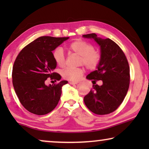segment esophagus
Here are the masks:
<instances>
[{
	"instance_id": "esophagus-1",
	"label": "esophagus",
	"mask_w": 149,
	"mask_h": 149,
	"mask_svg": "<svg viewBox=\"0 0 149 149\" xmlns=\"http://www.w3.org/2000/svg\"><path fill=\"white\" fill-rule=\"evenodd\" d=\"M69 83L71 85H74V84H77L79 83V81H69Z\"/></svg>"
}]
</instances>
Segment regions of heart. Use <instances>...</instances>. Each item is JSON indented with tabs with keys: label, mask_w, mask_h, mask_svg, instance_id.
<instances>
[{
	"label": "heart",
	"mask_w": 149,
	"mask_h": 149,
	"mask_svg": "<svg viewBox=\"0 0 149 149\" xmlns=\"http://www.w3.org/2000/svg\"><path fill=\"white\" fill-rule=\"evenodd\" d=\"M70 52L80 56L79 64H84L87 68L95 69L98 66L101 60L100 53L94 50V46L90 42L83 39H77L71 42L69 45ZM53 58L56 64L60 67H64L66 64V58L62 48L58 47L53 52ZM84 73L82 68L68 67L62 71V76L68 80L78 81Z\"/></svg>",
	"instance_id": "b5f03b06"
}]
</instances>
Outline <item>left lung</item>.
Masks as SVG:
<instances>
[{
  "instance_id": "left-lung-1",
  "label": "left lung",
  "mask_w": 149,
  "mask_h": 149,
  "mask_svg": "<svg viewBox=\"0 0 149 149\" xmlns=\"http://www.w3.org/2000/svg\"><path fill=\"white\" fill-rule=\"evenodd\" d=\"M100 46L101 60L96 70L87 76L92 80V89L84 97L86 107L96 115H107L116 111L123 102L130 83V66L125 54L110 38L97 37L95 33L84 34ZM100 80L101 86L95 84Z\"/></svg>"
}]
</instances>
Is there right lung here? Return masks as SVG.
<instances>
[{"label": "right lung", "instance_id": "add662e5", "mask_svg": "<svg viewBox=\"0 0 149 149\" xmlns=\"http://www.w3.org/2000/svg\"><path fill=\"white\" fill-rule=\"evenodd\" d=\"M69 37L40 36L20 51L12 70L13 85L20 103L30 113L46 115L58 105L62 87L68 83L62 81L49 86L48 78L60 80V74L54 72L56 63L52 51Z\"/></svg>", "mask_w": 149, "mask_h": 149}]
</instances>
